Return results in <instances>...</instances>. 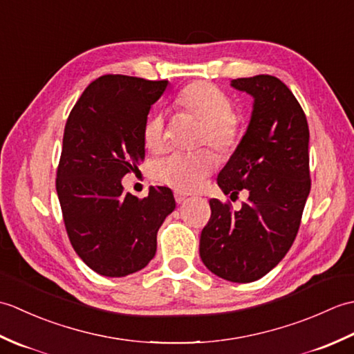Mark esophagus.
Here are the masks:
<instances>
[{"instance_id":"esophagus-1","label":"esophagus","mask_w":354,"mask_h":354,"mask_svg":"<svg viewBox=\"0 0 354 354\" xmlns=\"http://www.w3.org/2000/svg\"><path fill=\"white\" fill-rule=\"evenodd\" d=\"M189 199V194H185L183 192H175V201L176 204H184V202Z\"/></svg>"}]
</instances>
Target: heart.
<instances>
[{"label": "heart", "instance_id": "heart-1", "mask_svg": "<svg viewBox=\"0 0 354 354\" xmlns=\"http://www.w3.org/2000/svg\"><path fill=\"white\" fill-rule=\"evenodd\" d=\"M175 106L198 118L202 123L199 142H208L221 155H228L242 140V126L232 115L234 108L230 97L208 82H194L176 95ZM146 146L161 152L165 146V122L162 114H152L142 131ZM216 156L212 150L201 149L192 153H171L153 164L156 181L178 192H193L212 173Z\"/></svg>", "mask_w": 354, "mask_h": 354}]
</instances>
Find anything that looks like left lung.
Wrapping results in <instances>:
<instances>
[{"label": "left lung", "mask_w": 354, "mask_h": 354, "mask_svg": "<svg viewBox=\"0 0 354 354\" xmlns=\"http://www.w3.org/2000/svg\"><path fill=\"white\" fill-rule=\"evenodd\" d=\"M254 97L250 126L217 176L231 199L250 196L236 212L209 201L212 217L201 232L199 254L217 277L251 283L274 269L293 243L310 193L309 126L301 104L280 79L268 74L231 80Z\"/></svg>", "instance_id": "8db88e82"}]
</instances>
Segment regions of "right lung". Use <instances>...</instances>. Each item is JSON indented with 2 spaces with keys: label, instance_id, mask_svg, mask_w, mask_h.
<instances>
[{
  "label": "right lung",
  "instance_id": "1",
  "mask_svg": "<svg viewBox=\"0 0 354 354\" xmlns=\"http://www.w3.org/2000/svg\"><path fill=\"white\" fill-rule=\"evenodd\" d=\"M167 84L106 74L89 84L66 120L56 192L74 251L100 275L147 266L156 232L176 207L169 187H150L138 199L122 185L145 160L147 114Z\"/></svg>",
  "mask_w": 354,
  "mask_h": 354
}]
</instances>
